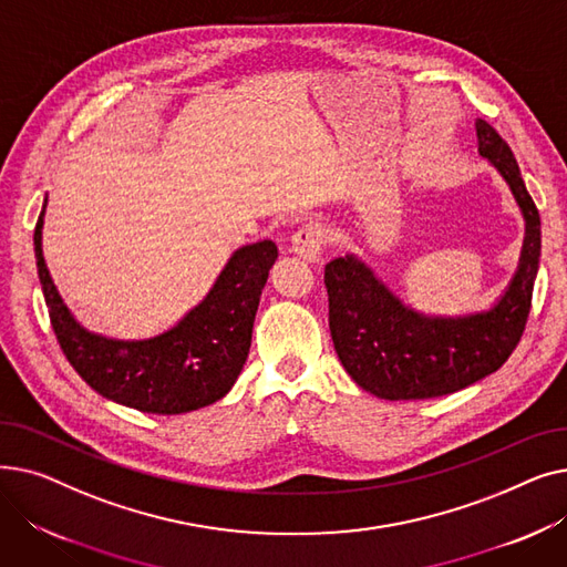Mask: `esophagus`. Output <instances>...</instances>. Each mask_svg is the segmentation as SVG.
<instances>
[{
  "instance_id": "obj_1",
  "label": "esophagus",
  "mask_w": 567,
  "mask_h": 567,
  "mask_svg": "<svg viewBox=\"0 0 567 567\" xmlns=\"http://www.w3.org/2000/svg\"><path fill=\"white\" fill-rule=\"evenodd\" d=\"M326 244V234L319 225L308 223L291 236V250L306 261H319Z\"/></svg>"
}]
</instances>
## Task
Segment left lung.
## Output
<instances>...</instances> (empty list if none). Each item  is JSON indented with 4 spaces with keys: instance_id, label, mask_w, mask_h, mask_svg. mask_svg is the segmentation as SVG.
Listing matches in <instances>:
<instances>
[{
    "instance_id": "left-lung-1",
    "label": "left lung",
    "mask_w": 567,
    "mask_h": 567,
    "mask_svg": "<svg viewBox=\"0 0 567 567\" xmlns=\"http://www.w3.org/2000/svg\"><path fill=\"white\" fill-rule=\"evenodd\" d=\"M478 152L511 186L526 236L517 274L494 308L427 317L404 306L355 255L326 264L329 329L349 377L381 400L441 398L496 372L522 340L540 261V214L505 140L475 122Z\"/></svg>"
}]
</instances>
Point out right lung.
I'll list each match as a JSON object with an SVG mask.
<instances>
[{
	"label": "right lung",
	"instance_id": "add662e5",
	"mask_svg": "<svg viewBox=\"0 0 567 567\" xmlns=\"http://www.w3.org/2000/svg\"><path fill=\"white\" fill-rule=\"evenodd\" d=\"M45 204L34 229L39 280L52 331L75 372L99 395L144 413H188L225 398L248 359L259 296L278 259L276 244L238 248L204 301L169 331L112 340L82 329L50 278L41 248Z\"/></svg>",
	"mask_w": 567,
	"mask_h": 567
}]
</instances>
